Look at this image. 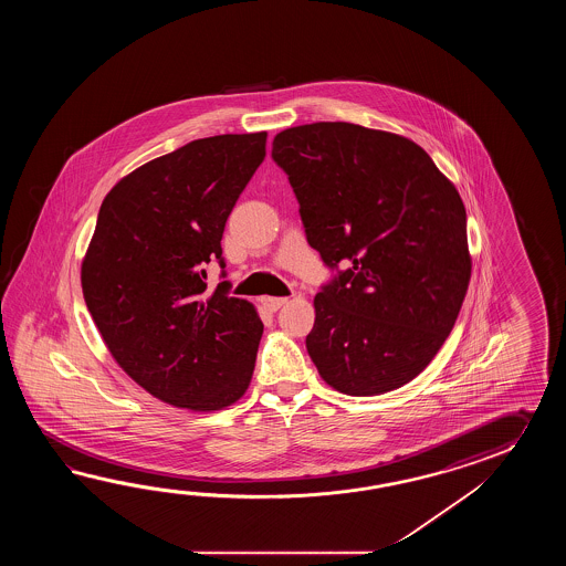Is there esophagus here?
<instances>
[{
	"instance_id": "34e87169",
	"label": "esophagus",
	"mask_w": 566,
	"mask_h": 566,
	"mask_svg": "<svg viewBox=\"0 0 566 566\" xmlns=\"http://www.w3.org/2000/svg\"><path fill=\"white\" fill-rule=\"evenodd\" d=\"M287 297H265L263 305H265V310H269V312H277L283 305H287Z\"/></svg>"
}]
</instances>
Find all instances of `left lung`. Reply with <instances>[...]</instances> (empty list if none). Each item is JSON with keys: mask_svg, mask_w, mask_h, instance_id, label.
<instances>
[{"mask_svg": "<svg viewBox=\"0 0 566 566\" xmlns=\"http://www.w3.org/2000/svg\"><path fill=\"white\" fill-rule=\"evenodd\" d=\"M271 156L307 242L325 265L346 266L313 300L305 346L317 373L349 397L407 385L451 334L470 285L458 188L415 142L344 120L277 133Z\"/></svg>", "mask_w": 566, "mask_h": 566, "instance_id": "obj_1", "label": "left lung"}]
</instances>
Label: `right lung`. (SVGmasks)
Returning a JSON list of instances; mask_svg holds the SVG:
<instances>
[{
    "label": "right lung",
    "instance_id": "right-lung-1",
    "mask_svg": "<svg viewBox=\"0 0 566 566\" xmlns=\"http://www.w3.org/2000/svg\"><path fill=\"white\" fill-rule=\"evenodd\" d=\"M266 133L214 135L156 157L105 196L81 283L111 356L151 397L208 412L253 378L263 322L253 303L212 293L206 265L265 159Z\"/></svg>",
    "mask_w": 566,
    "mask_h": 566
}]
</instances>
